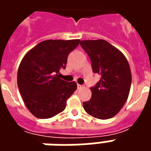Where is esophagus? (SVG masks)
<instances>
[{
  "mask_svg": "<svg viewBox=\"0 0 151 151\" xmlns=\"http://www.w3.org/2000/svg\"><path fill=\"white\" fill-rule=\"evenodd\" d=\"M81 88H82V85H79V84H78V89H81Z\"/></svg>",
  "mask_w": 151,
  "mask_h": 151,
  "instance_id": "1",
  "label": "esophagus"
}]
</instances>
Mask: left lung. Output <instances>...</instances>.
Returning <instances> with one entry per match:
<instances>
[{
  "label": "left lung",
  "instance_id": "left-lung-1",
  "mask_svg": "<svg viewBox=\"0 0 151 151\" xmlns=\"http://www.w3.org/2000/svg\"><path fill=\"white\" fill-rule=\"evenodd\" d=\"M80 44L91 58L93 72L101 75L91 88V99L83 103V108L97 119H110L123 108L129 95V64L123 53L106 40H82Z\"/></svg>",
  "mask_w": 151,
  "mask_h": 151
}]
</instances>
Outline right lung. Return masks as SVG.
Returning <instances> with one entry per match:
<instances>
[{
  "label": "right lung",
  "mask_w": 151,
  "mask_h": 151,
  "mask_svg": "<svg viewBox=\"0 0 151 151\" xmlns=\"http://www.w3.org/2000/svg\"><path fill=\"white\" fill-rule=\"evenodd\" d=\"M80 40H48L28 51L18 70V86L26 107L40 119L55 116L65 110L67 99L77 90L75 82L59 78L67 58Z\"/></svg>",
  "instance_id": "right-lung-1"
}]
</instances>
